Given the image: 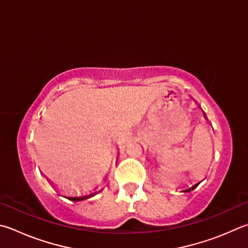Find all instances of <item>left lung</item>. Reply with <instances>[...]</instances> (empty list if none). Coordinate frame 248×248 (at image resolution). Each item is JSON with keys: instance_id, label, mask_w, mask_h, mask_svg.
<instances>
[{"instance_id": "obj_1", "label": "left lung", "mask_w": 248, "mask_h": 248, "mask_svg": "<svg viewBox=\"0 0 248 248\" xmlns=\"http://www.w3.org/2000/svg\"><path fill=\"white\" fill-rule=\"evenodd\" d=\"M199 184L200 183H196V184H194V186H191V187H188L187 188V190H184L183 192H190V191H192V190H194V188L197 186H199Z\"/></svg>"}]
</instances>
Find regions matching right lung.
I'll list each match as a JSON object with an SVG mask.
<instances>
[{"instance_id": "right-lung-1", "label": "right lung", "mask_w": 248, "mask_h": 248, "mask_svg": "<svg viewBox=\"0 0 248 248\" xmlns=\"http://www.w3.org/2000/svg\"><path fill=\"white\" fill-rule=\"evenodd\" d=\"M96 193H92V194H89L87 196H79V197H67V199L70 200V201H74V202H78V201H83V200H87L89 197H91L93 195H95Z\"/></svg>"}]
</instances>
